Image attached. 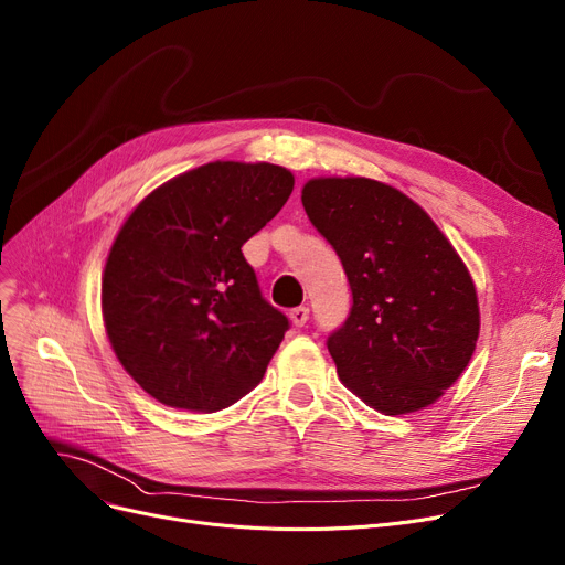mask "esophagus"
I'll return each mask as SVG.
<instances>
[{
	"instance_id": "1",
	"label": "esophagus",
	"mask_w": 565,
	"mask_h": 565,
	"mask_svg": "<svg viewBox=\"0 0 565 565\" xmlns=\"http://www.w3.org/2000/svg\"><path fill=\"white\" fill-rule=\"evenodd\" d=\"M290 321L296 328H302L309 321V307H296L290 309Z\"/></svg>"
}]
</instances>
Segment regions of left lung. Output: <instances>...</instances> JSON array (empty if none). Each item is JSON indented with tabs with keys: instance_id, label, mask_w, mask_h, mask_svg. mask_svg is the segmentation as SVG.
Wrapping results in <instances>:
<instances>
[{
	"instance_id": "1",
	"label": "left lung",
	"mask_w": 565,
	"mask_h": 565,
	"mask_svg": "<svg viewBox=\"0 0 565 565\" xmlns=\"http://www.w3.org/2000/svg\"><path fill=\"white\" fill-rule=\"evenodd\" d=\"M302 205L353 292L349 318L328 337L339 379L385 415L434 404L480 332L476 286L452 244L418 203L376 180H309Z\"/></svg>"
}]
</instances>
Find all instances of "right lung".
I'll list each match as a JSON object with an SVG mask.
<instances>
[{"mask_svg":"<svg viewBox=\"0 0 565 565\" xmlns=\"http://www.w3.org/2000/svg\"><path fill=\"white\" fill-rule=\"evenodd\" d=\"M275 163L212 161L154 189L119 228L102 281L104 326L157 402L214 413L256 387L288 330L242 244L288 201Z\"/></svg>","mask_w":565,"mask_h":565,"instance_id":"right-lung-1","label":"right lung"}]
</instances>
